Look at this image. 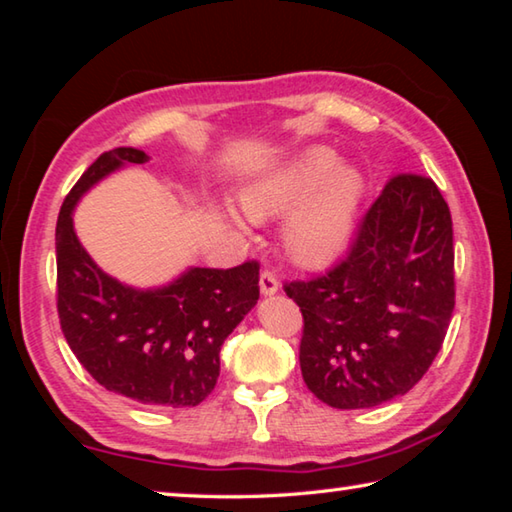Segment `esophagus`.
<instances>
[{"mask_svg":"<svg viewBox=\"0 0 512 512\" xmlns=\"http://www.w3.org/2000/svg\"><path fill=\"white\" fill-rule=\"evenodd\" d=\"M277 289H280L277 275L273 271H262V275H259V291H262V296H273Z\"/></svg>","mask_w":512,"mask_h":512,"instance_id":"1","label":"esophagus"}]
</instances>
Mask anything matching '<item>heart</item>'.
<instances>
[{
  "label": "heart",
  "instance_id": "1",
  "mask_svg": "<svg viewBox=\"0 0 512 512\" xmlns=\"http://www.w3.org/2000/svg\"><path fill=\"white\" fill-rule=\"evenodd\" d=\"M366 178L327 146H311L239 192L253 221L291 214L284 228L287 253L302 266H325L348 248Z\"/></svg>",
  "mask_w": 512,
  "mask_h": 512
}]
</instances>
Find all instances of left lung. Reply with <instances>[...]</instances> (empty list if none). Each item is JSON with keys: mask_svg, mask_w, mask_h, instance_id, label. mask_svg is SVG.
<instances>
[{"mask_svg": "<svg viewBox=\"0 0 512 512\" xmlns=\"http://www.w3.org/2000/svg\"><path fill=\"white\" fill-rule=\"evenodd\" d=\"M305 318L302 379L334 409L409 393L443 348L454 311L452 214L431 178L388 180L348 257L284 284Z\"/></svg>", "mask_w": 512, "mask_h": 512, "instance_id": "1", "label": "left lung"}]
</instances>
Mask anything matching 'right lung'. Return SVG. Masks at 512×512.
<instances>
[{
    "label": "right lung",
    "mask_w": 512,
    "mask_h": 512,
    "mask_svg": "<svg viewBox=\"0 0 512 512\" xmlns=\"http://www.w3.org/2000/svg\"><path fill=\"white\" fill-rule=\"evenodd\" d=\"M144 151L101 153L65 196L56 225L58 318L81 366L108 391L146 406L201 404L219 379V352L259 300V264L192 266L158 289H133L103 273L81 246L72 212L81 196Z\"/></svg>",
    "instance_id": "obj_1"
}]
</instances>
